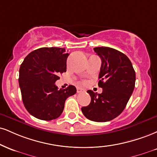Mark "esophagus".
<instances>
[{
    "instance_id": "34e87169",
    "label": "esophagus",
    "mask_w": 157,
    "mask_h": 157,
    "mask_svg": "<svg viewBox=\"0 0 157 157\" xmlns=\"http://www.w3.org/2000/svg\"><path fill=\"white\" fill-rule=\"evenodd\" d=\"M85 90L82 89V88H77V93L80 94V93H82V92H84Z\"/></svg>"
}]
</instances>
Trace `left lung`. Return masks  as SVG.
<instances>
[{"label": "left lung", "mask_w": 157, "mask_h": 157, "mask_svg": "<svg viewBox=\"0 0 157 157\" xmlns=\"http://www.w3.org/2000/svg\"><path fill=\"white\" fill-rule=\"evenodd\" d=\"M94 50L101 60L98 85L102 93L88 90L90 103L81 109L88 119L106 122L119 116L126 107L135 88V71L129 58L120 51L107 47Z\"/></svg>", "instance_id": "8db88e82"}]
</instances>
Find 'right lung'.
<instances>
[{
    "instance_id": "obj_1",
    "label": "right lung",
    "mask_w": 157,
    "mask_h": 157,
    "mask_svg": "<svg viewBox=\"0 0 157 157\" xmlns=\"http://www.w3.org/2000/svg\"><path fill=\"white\" fill-rule=\"evenodd\" d=\"M69 53L64 48H41L26 56L19 71V85L24 106L30 114L44 121L56 119L63 113L66 99L75 94L69 86L58 89L55 82L67 71Z\"/></svg>"
}]
</instances>
